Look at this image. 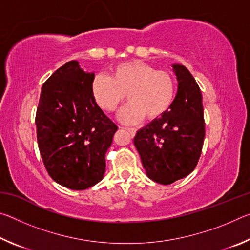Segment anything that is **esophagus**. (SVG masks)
<instances>
[{
	"mask_svg": "<svg viewBox=\"0 0 250 250\" xmlns=\"http://www.w3.org/2000/svg\"><path fill=\"white\" fill-rule=\"evenodd\" d=\"M121 128L128 130L129 132L131 133V135H134L135 133H137V129H135V128H128V126H125H125H121Z\"/></svg>",
	"mask_w": 250,
	"mask_h": 250,
	"instance_id": "1",
	"label": "esophagus"
}]
</instances>
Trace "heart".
Masks as SVG:
<instances>
[{"label": "heart", "instance_id": "heart-1", "mask_svg": "<svg viewBox=\"0 0 250 250\" xmlns=\"http://www.w3.org/2000/svg\"><path fill=\"white\" fill-rule=\"evenodd\" d=\"M177 91L175 76L166 69H156L142 61H131L115 66L109 75L98 74L91 82V92L101 109L113 112L124 103V122H138L145 116L153 120L163 116L174 103Z\"/></svg>", "mask_w": 250, "mask_h": 250}]
</instances>
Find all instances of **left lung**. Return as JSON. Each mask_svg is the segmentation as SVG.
Masks as SVG:
<instances>
[{
  "instance_id": "8db88e82",
  "label": "left lung",
  "mask_w": 250,
  "mask_h": 250,
  "mask_svg": "<svg viewBox=\"0 0 250 250\" xmlns=\"http://www.w3.org/2000/svg\"><path fill=\"white\" fill-rule=\"evenodd\" d=\"M179 88L172 107L134 137L146 175L167 185L196 167L205 137L202 92L183 65H173Z\"/></svg>"
}]
</instances>
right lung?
<instances>
[{"instance_id":"add662e5","label":"right lung","mask_w":250,"mask_h":250,"mask_svg":"<svg viewBox=\"0 0 250 250\" xmlns=\"http://www.w3.org/2000/svg\"><path fill=\"white\" fill-rule=\"evenodd\" d=\"M94 73L66 62L44 83L36 110L37 145L49 176L65 188L86 189L103 180L105 153L118 126L91 92Z\"/></svg>"}]
</instances>
